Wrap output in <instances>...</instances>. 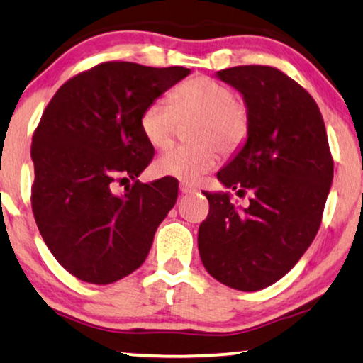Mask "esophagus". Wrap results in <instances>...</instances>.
Instances as JSON below:
<instances>
[{"label": "esophagus", "mask_w": 363, "mask_h": 363, "mask_svg": "<svg viewBox=\"0 0 363 363\" xmlns=\"http://www.w3.org/2000/svg\"><path fill=\"white\" fill-rule=\"evenodd\" d=\"M195 191H196V188L190 185V183H185V182L180 183V193H182V195H190V193H195Z\"/></svg>", "instance_id": "obj_1"}]
</instances>
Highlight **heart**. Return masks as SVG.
I'll return each instance as SVG.
<instances>
[{
  "label": "heart",
  "instance_id": "b5f03b06",
  "mask_svg": "<svg viewBox=\"0 0 363 363\" xmlns=\"http://www.w3.org/2000/svg\"><path fill=\"white\" fill-rule=\"evenodd\" d=\"M198 118L191 147H170L153 163L160 177L196 182L220 162V150L235 152L250 132L246 107L236 102L231 87L216 79L200 76L183 82L168 99H155L143 111L140 128L147 142L163 148L172 142L178 122Z\"/></svg>",
  "mask_w": 363,
  "mask_h": 363
}]
</instances>
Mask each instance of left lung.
I'll list each match as a JSON object with an SVG mask.
<instances>
[{
  "label": "left lung",
  "mask_w": 363,
  "mask_h": 363,
  "mask_svg": "<svg viewBox=\"0 0 363 363\" xmlns=\"http://www.w3.org/2000/svg\"><path fill=\"white\" fill-rule=\"evenodd\" d=\"M215 77L242 96L250 132L218 172L225 191H203L210 213L198 230L205 269L238 291L287 274L314 241L334 178L324 118L306 89L269 66H238ZM251 189L247 208L230 201Z\"/></svg>",
  "instance_id": "obj_1"
}]
</instances>
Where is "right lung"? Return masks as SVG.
I'll return each mask as SVG.
<instances>
[{
	"label": "right lung",
	"instance_id": "obj_1",
	"mask_svg": "<svg viewBox=\"0 0 363 363\" xmlns=\"http://www.w3.org/2000/svg\"><path fill=\"white\" fill-rule=\"evenodd\" d=\"M190 72L104 62L67 81L48 104L31 147L33 213L49 251L77 279L111 284L148 256L178 183L138 182L153 157L140 117ZM117 179L134 185L117 196Z\"/></svg>",
	"mask_w": 363,
	"mask_h": 363
}]
</instances>
